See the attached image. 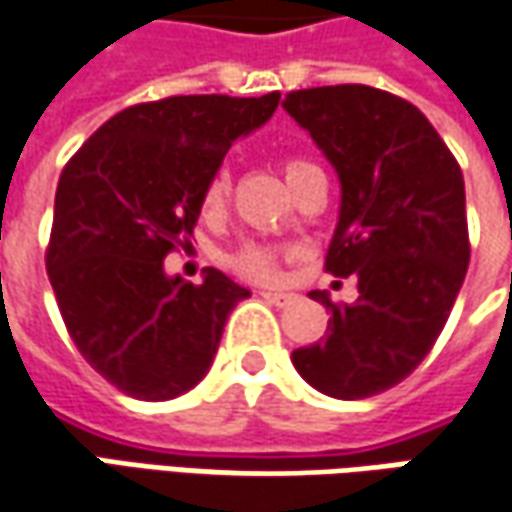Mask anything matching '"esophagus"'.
<instances>
[{
    "instance_id": "1",
    "label": "esophagus",
    "mask_w": 512,
    "mask_h": 512,
    "mask_svg": "<svg viewBox=\"0 0 512 512\" xmlns=\"http://www.w3.org/2000/svg\"><path fill=\"white\" fill-rule=\"evenodd\" d=\"M260 298L266 303H275V306H289L295 300V295L292 292H260Z\"/></svg>"
}]
</instances>
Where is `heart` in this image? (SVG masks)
<instances>
[{
	"label": "heart",
	"mask_w": 512,
	"mask_h": 512,
	"mask_svg": "<svg viewBox=\"0 0 512 512\" xmlns=\"http://www.w3.org/2000/svg\"><path fill=\"white\" fill-rule=\"evenodd\" d=\"M309 168L315 166L309 160H303V157H286L283 160L286 183L292 186L300 174L309 171ZM229 191H232V174H229V168H217L212 174V180H209V186H206V194H203V206L206 209H220L226 203ZM232 266L240 275H246V278L269 280L275 275V269H278V249H272L266 243H243L232 255Z\"/></svg>",
	"instance_id": "1"
}]
</instances>
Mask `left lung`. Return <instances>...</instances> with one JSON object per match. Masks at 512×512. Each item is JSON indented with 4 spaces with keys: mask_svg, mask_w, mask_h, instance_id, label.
<instances>
[{
    "mask_svg": "<svg viewBox=\"0 0 512 512\" xmlns=\"http://www.w3.org/2000/svg\"><path fill=\"white\" fill-rule=\"evenodd\" d=\"M286 114L341 180L326 272L358 278V300L332 309L329 335L292 364L329 398H369L401 384L441 335L470 263L464 177L430 120L369 85L292 91Z\"/></svg>",
    "mask_w": 512,
    "mask_h": 512,
    "instance_id": "left-lung-1",
    "label": "left lung"
}]
</instances>
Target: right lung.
Segmentation results:
<instances>
[{"instance_id":"right-lung-1","label":"right lung","mask_w":512,"mask_h":512,"mask_svg":"<svg viewBox=\"0 0 512 512\" xmlns=\"http://www.w3.org/2000/svg\"><path fill=\"white\" fill-rule=\"evenodd\" d=\"M280 94H194L131 105L62 168L48 278L82 358L140 401H168L212 367L249 289L217 269L168 278L163 260L194 232L203 194L234 140L266 123Z\"/></svg>"}]
</instances>
